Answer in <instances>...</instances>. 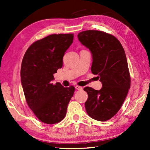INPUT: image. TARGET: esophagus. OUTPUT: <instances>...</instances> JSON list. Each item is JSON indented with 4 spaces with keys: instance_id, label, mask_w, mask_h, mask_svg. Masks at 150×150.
I'll return each mask as SVG.
<instances>
[{
    "instance_id": "esophagus-1",
    "label": "esophagus",
    "mask_w": 150,
    "mask_h": 150,
    "mask_svg": "<svg viewBox=\"0 0 150 150\" xmlns=\"http://www.w3.org/2000/svg\"><path fill=\"white\" fill-rule=\"evenodd\" d=\"M75 88H76V90H79V91H82V90L83 89V88H82V87L79 86V85H76V86H75Z\"/></svg>"
}]
</instances>
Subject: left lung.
Returning a JSON list of instances; mask_svg holds the SVG:
<instances>
[{
  "label": "left lung",
  "mask_w": 150,
  "mask_h": 150,
  "mask_svg": "<svg viewBox=\"0 0 150 150\" xmlns=\"http://www.w3.org/2000/svg\"><path fill=\"white\" fill-rule=\"evenodd\" d=\"M80 42L91 51V71L102 82L99 91L83 88L88 99L85 109L90 117L105 121L117 114L130 88L131 78L125 51L114 36L103 31L88 30L78 35Z\"/></svg>",
  "instance_id": "left-lung-1"
}]
</instances>
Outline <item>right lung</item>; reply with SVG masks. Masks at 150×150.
<instances>
[{
    "label": "right lung",
    "instance_id": "add662e5",
    "mask_svg": "<svg viewBox=\"0 0 150 150\" xmlns=\"http://www.w3.org/2000/svg\"><path fill=\"white\" fill-rule=\"evenodd\" d=\"M74 34H54L38 40L25 51L21 80L25 100L38 119L53 125L65 117L75 87L54 85L53 74L63 66V57L72 44Z\"/></svg>",
    "mask_w": 150,
    "mask_h": 150
}]
</instances>
